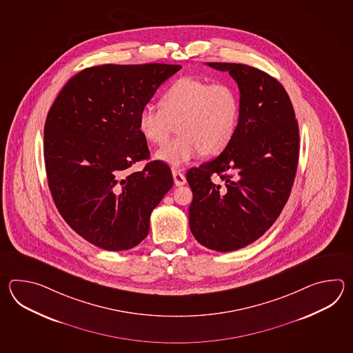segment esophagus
Returning a JSON list of instances; mask_svg holds the SVG:
<instances>
[{"mask_svg":"<svg viewBox=\"0 0 353 353\" xmlns=\"http://www.w3.org/2000/svg\"><path fill=\"white\" fill-rule=\"evenodd\" d=\"M173 178L174 183H175V185H178V187H181V185H184L185 184V175L179 172V170H174L173 172Z\"/></svg>","mask_w":353,"mask_h":353,"instance_id":"34e87169","label":"esophagus"}]
</instances>
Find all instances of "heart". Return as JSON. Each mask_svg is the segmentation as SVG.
I'll return each mask as SVG.
<instances>
[{
	"label": "heart",
	"instance_id": "b5f03b06",
	"mask_svg": "<svg viewBox=\"0 0 353 353\" xmlns=\"http://www.w3.org/2000/svg\"><path fill=\"white\" fill-rule=\"evenodd\" d=\"M240 111V96L231 83L183 77L164 92L161 105H143L137 128L145 140L160 145L178 123L179 135L160 148L155 158L179 168L203 152L225 150L239 128Z\"/></svg>",
	"mask_w": 353,
	"mask_h": 353
}]
</instances>
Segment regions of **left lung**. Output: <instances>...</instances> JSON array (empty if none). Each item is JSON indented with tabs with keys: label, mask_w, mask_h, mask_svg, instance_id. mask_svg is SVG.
Wrapping results in <instances>:
<instances>
[{
	"label": "left lung",
	"mask_w": 353,
	"mask_h": 353,
	"mask_svg": "<svg viewBox=\"0 0 353 353\" xmlns=\"http://www.w3.org/2000/svg\"><path fill=\"white\" fill-rule=\"evenodd\" d=\"M207 65L237 83L240 122L219 157L188 170L189 227L204 248L228 252L260 239L280 216L296 173L299 128L292 101L274 77L246 64ZM213 173L218 183L210 179Z\"/></svg>",
	"instance_id": "obj_1"
}]
</instances>
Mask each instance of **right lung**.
<instances>
[{
	"label": "right lung",
	"mask_w": 353,
	"mask_h": 353,
	"mask_svg": "<svg viewBox=\"0 0 353 353\" xmlns=\"http://www.w3.org/2000/svg\"><path fill=\"white\" fill-rule=\"evenodd\" d=\"M172 64L85 68L68 81L46 116L44 159L54 203L75 232L108 251L135 248L152 210L173 187L170 168L150 158L137 116Z\"/></svg>",
	"instance_id": "right-lung-1"
}]
</instances>
